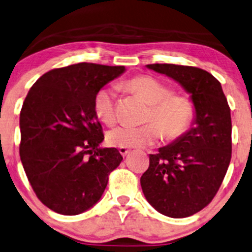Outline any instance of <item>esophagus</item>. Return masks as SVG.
Here are the masks:
<instances>
[{
  "label": "esophagus",
  "mask_w": 252,
  "mask_h": 252,
  "mask_svg": "<svg viewBox=\"0 0 252 252\" xmlns=\"http://www.w3.org/2000/svg\"><path fill=\"white\" fill-rule=\"evenodd\" d=\"M119 151H120V154L122 155L123 157H124V156H126V155L129 154L130 149H126V148H120V149H119Z\"/></svg>",
  "instance_id": "esophagus-1"
}]
</instances>
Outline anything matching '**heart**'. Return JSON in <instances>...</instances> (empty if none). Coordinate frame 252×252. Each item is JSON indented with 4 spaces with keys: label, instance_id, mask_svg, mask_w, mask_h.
<instances>
[{
    "label": "heart",
    "instance_id": "obj_1",
    "mask_svg": "<svg viewBox=\"0 0 252 252\" xmlns=\"http://www.w3.org/2000/svg\"><path fill=\"white\" fill-rule=\"evenodd\" d=\"M123 86L138 94L150 104L145 116L146 124L141 126H122L110 130L107 141L119 148H146L152 146L164 137L173 141L186 131L193 120V104L186 95L172 93L166 84L149 75L133 76ZM116 88L104 86L94 96V111L103 123L116 121Z\"/></svg>",
    "mask_w": 252,
    "mask_h": 252
}]
</instances>
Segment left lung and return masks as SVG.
I'll list each match as a JSON object with an SVG mask.
<instances>
[{
	"label": "left lung",
	"mask_w": 252,
	"mask_h": 252,
	"mask_svg": "<svg viewBox=\"0 0 252 252\" xmlns=\"http://www.w3.org/2000/svg\"><path fill=\"white\" fill-rule=\"evenodd\" d=\"M190 94L195 120L171 145L150 155L141 178L143 193L156 211L187 218L208 206L224 179L231 159V116L221 84L205 69L174 63H151Z\"/></svg>",
	"instance_id": "left-lung-1"
}]
</instances>
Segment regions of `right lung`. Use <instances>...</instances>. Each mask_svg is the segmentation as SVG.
Here are the masks:
<instances>
[{
	"label": "right lung",
	"instance_id": "add662e5",
	"mask_svg": "<svg viewBox=\"0 0 252 252\" xmlns=\"http://www.w3.org/2000/svg\"><path fill=\"white\" fill-rule=\"evenodd\" d=\"M124 71V66L74 63L46 72L29 91L20 115V156L33 192L51 211H87L122 161L117 149L98 148L104 135L94 96Z\"/></svg>",
	"mask_w": 252,
	"mask_h": 252
}]
</instances>
